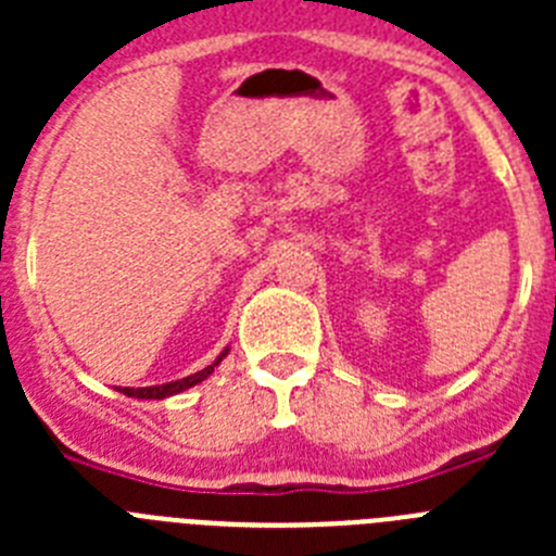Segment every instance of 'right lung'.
Listing matches in <instances>:
<instances>
[{"label": "right lung", "instance_id": "add662e5", "mask_svg": "<svg viewBox=\"0 0 556 556\" xmlns=\"http://www.w3.org/2000/svg\"><path fill=\"white\" fill-rule=\"evenodd\" d=\"M225 356H228V351L219 353L217 362H214V365L205 367V370L194 372V376L178 378V381H169V384H159V387H139V390H130V387H125V390H122V392H125L127 397H152V401H161V397L178 395V392H184V390H189V387H194V384H200V381H205V378H208L211 372H214V367H217Z\"/></svg>", "mask_w": 556, "mask_h": 556}]
</instances>
